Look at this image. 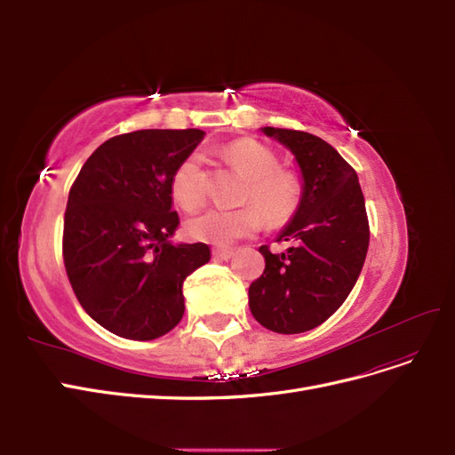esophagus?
Listing matches in <instances>:
<instances>
[{
  "label": "esophagus",
  "mask_w": 455,
  "mask_h": 455,
  "mask_svg": "<svg viewBox=\"0 0 455 455\" xmlns=\"http://www.w3.org/2000/svg\"><path fill=\"white\" fill-rule=\"evenodd\" d=\"M212 254L218 259H229V258H233V254H235V251H233V249H214Z\"/></svg>",
  "instance_id": "esophagus-1"
}]
</instances>
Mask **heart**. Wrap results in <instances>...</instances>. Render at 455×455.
Returning <instances> with one entry per match:
<instances>
[{
  "mask_svg": "<svg viewBox=\"0 0 455 455\" xmlns=\"http://www.w3.org/2000/svg\"><path fill=\"white\" fill-rule=\"evenodd\" d=\"M224 156L231 167L249 178L243 203L251 206L241 211L211 209L197 214L186 226L189 237L226 246L254 235L264 224V218L271 226H283L294 216L301 199L299 180L294 172L277 169V156L269 148L254 140H237L224 149ZM171 194L174 203L184 211H196L203 204L206 197V174L201 154H189L178 164L171 178Z\"/></svg>",
  "mask_w": 455,
  "mask_h": 455,
  "instance_id": "1",
  "label": "heart"
}]
</instances>
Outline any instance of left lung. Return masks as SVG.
<instances>
[{"instance_id":"8db88e82","label":"left lung","mask_w":455,"mask_h":455,"mask_svg":"<svg viewBox=\"0 0 455 455\" xmlns=\"http://www.w3.org/2000/svg\"><path fill=\"white\" fill-rule=\"evenodd\" d=\"M291 149L301 172V199L277 241L286 252L259 246L266 269L249 288L254 319L277 334L323 324L346 301L368 252L364 196L355 169L323 139L304 131L261 127Z\"/></svg>"}]
</instances>
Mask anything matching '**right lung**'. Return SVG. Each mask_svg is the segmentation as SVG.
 Here are the masks:
<instances>
[{
    "instance_id": "obj_1",
    "label": "right lung",
    "mask_w": 455,
    "mask_h": 455,
    "mask_svg": "<svg viewBox=\"0 0 455 455\" xmlns=\"http://www.w3.org/2000/svg\"><path fill=\"white\" fill-rule=\"evenodd\" d=\"M204 139L199 129H146L92 151L70 189L62 254L81 307L109 332L148 341L182 321V284L211 259L204 243L174 244L171 178Z\"/></svg>"
}]
</instances>
